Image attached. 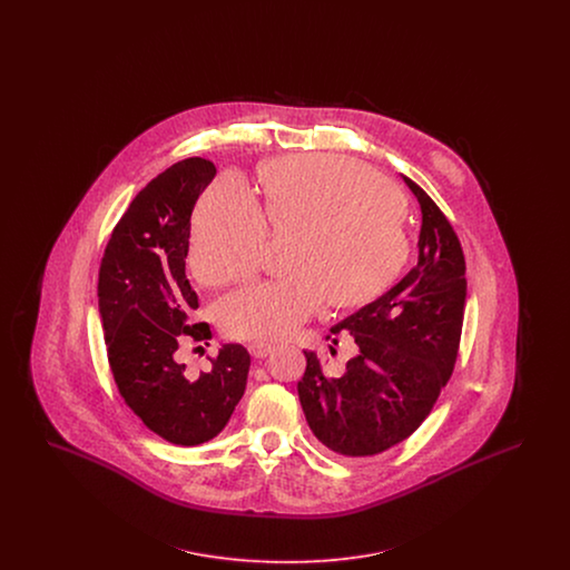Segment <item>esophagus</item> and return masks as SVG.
I'll use <instances>...</instances> for the list:
<instances>
[{"mask_svg": "<svg viewBox=\"0 0 570 570\" xmlns=\"http://www.w3.org/2000/svg\"><path fill=\"white\" fill-rule=\"evenodd\" d=\"M247 351L254 358H265L267 354L272 353L273 344H269V342H252V344H247Z\"/></svg>", "mask_w": 570, "mask_h": 570, "instance_id": "34e87169", "label": "esophagus"}]
</instances>
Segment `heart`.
Returning a JSON list of instances; mask_svg holds the SVG:
<instances>
[{"instance_id": "b5f03b06", "label": "heart", "mask_w": 570, "mask_h": 570, "mask_svg": "<svg viewBox=\"0 0 570 570\" xmlns=\"http://www.w3.org/2000/svg\"><path fill=\"white\" fill-rule=\"evenodd\" d=\"M273 230H295L286 277L222 298L217 318L237 340H277L314 316L326 298L353 307L379 297L406 265L404 198L367 164L335 154L286 156L261 173ZM237 175L200 196L191 222V267L207 284L256 269L267 222Z\"/></svg>"}]
</instances>
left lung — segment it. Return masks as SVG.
<instances>
[{"label":"left lung","mask_w":570,"mask_h":570,"mask_svg":"<svg viewBox=\"0 0 570 570\" xmlns=\"http://www.w3.org/2000/svg\"><path fill=\"white\" fill-rule=\"evenodd\" d=\"M421 205L419 263L382 297L331 326L337 346L351 335L356 356L328 376L316 353L297 391L307 425L333 453L370 458L404 442L432 412L460 351L465 261L440 207L404 177ZM331 354L335 353L333 346Z\"/></svg>","instance_id":"1"}]
</instances>
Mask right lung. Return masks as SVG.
Here are the masks:
<instances>
[{
	"instance_id": "obj_1",
	"label": "right lung",
	"mask_w": 570,
	"mask_h": 570,
	"mask_svg": "<svg viewBox=\"0 0 570 570\" xmlns=\"http://www.w3.org/2000/svg\"><path fill=\"white\" fill-rule=\"evenodd\" d=\"M214 177V163L188 158L151 179L117 222L98 277L119 395L154 434L181 446L203 444L226 428L249 372L242 344H224L209 372L191 374L179 361L186 344L212 340L207 323H191L198 297L186 256L194 205Z\"/></svg>"
}]
</instances>
